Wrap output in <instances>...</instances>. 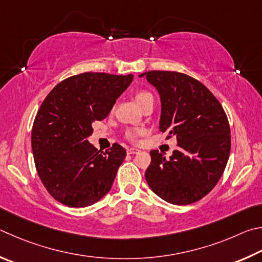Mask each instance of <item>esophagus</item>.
Returning <instances> with one entry per match:
<instances>
[{"mask_svg":"<svg viewBox=\"0 0 262 262\" xmlns=\"http://www.w3.org/2000/svg\"><path fill=\"white\" fill-rule=\"evenodd\" d=\"M127 154H137L139 152V149H137V148H127Z\"/></svg>","mask_w":262,"mask_h":262,"instance_id":"obj_1","label":"esophagus"}]
</instances>
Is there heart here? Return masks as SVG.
I'll return each instance as SVG.
<instances>
[{"label":"heart","mask_w":262,"mask_h":262,"mask_svg":"<svg viewBox=\"0 0 262 262\" xmlns=\"http://www.w3.org/2000/svg\"><path fill=\"white\" fill-rule=\"evenodd\" d=\"M149 99H153V95L147 91H144V90L139 91L138 93L136 94V100H137V102L139 103V105ZM140 134H141V131L138 130V128H131V130H127V132H126V138L130 140H136L137 137H138Z\"/></svg>","instance_id":"1"}]
</instances>
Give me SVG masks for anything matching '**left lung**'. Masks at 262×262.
I'll list each match as a JSON object with an SVG mask.
<instances>
[{
  "mask_svg": "<svg viewBox=\"0 0 262 262\" xmlns=\"http://www.w3.org/2000/svg\"><path fill=\"white\" fill-rule=\"evenodd\" d=\"M139 77L158 90L159 128L168 132L167 138L176 137L178 146L168 160L150 150L146 181L167 203H195L213 190L226 169L231 147L227 115L212 92L185 73L148 71Z\"/></svg>",
  "mask_w": 262,
  "mask_h": 262,
  "instance_id": "1",
  "label": "left lung"
}]
</instances>
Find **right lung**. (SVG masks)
I'll return each instance as SVG.
<instances>
[{
	"label": "right lung",
	"instance_id": "right-lung-1",
	"mask_svg": "<svg viewBox=\"0 0 262 262\" xmlns=\"http://www.w3.org/2000/svg\"><path fill=\"white\" fill-rule=\"evenodd\" d=\"M134 76L84 72L59 82L46 96L32 127L36 171L55 200L86 207L108 193L126 152L121 145L100 152L87 138L108 116Z\"/></svg>",
	"mask_w": 262,
	"mask_h": 262
}]
</instances>
